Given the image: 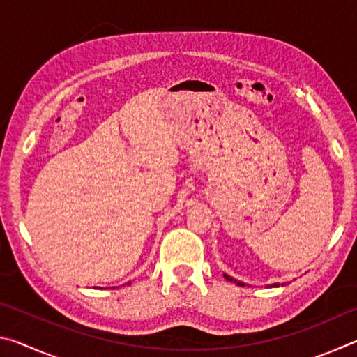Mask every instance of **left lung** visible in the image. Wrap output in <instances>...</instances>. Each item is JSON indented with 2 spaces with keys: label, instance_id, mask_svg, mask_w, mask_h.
I'll return each mask as SVG.
<instances>
[{
  "label": "left lung",
  "instance_id": "1",
  "mask_svg": "<svg viewBox=\"0 0 357 357\" xmlns=\"http://www.w3.org/2000/svg\"><path fill=\"white\" fill-rule=\"evenodd\" d=\"M223 277H225V279H227V280H229V282H234V283H238L239 287H244V285H245L244 282H239V280H236V279H233V277H229L228 274H223ZM279 285H280V283H274L273 287H279ZM282 285H285V283H282Z\"/></svg>",
  "mask_w": 357,
  "mask_h": 357
}]
</instances>
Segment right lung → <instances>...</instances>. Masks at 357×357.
Segmentation results:
<instances>
[{
  "label": "right lung",
  "instance_id": "obj_1",
  "mask_svg": "<svg viewBox=\"0 0 357 357\" xmlns=\"http://www.w3.org/2000/svg\"><path fill=\"white\" fill-rule=\"evenodd\" d=\"M128 285H129V283H128Z\"/></svg>",
  "mask_w": 357,
  "mask_h": 357
}]
</instances>
